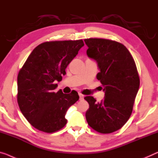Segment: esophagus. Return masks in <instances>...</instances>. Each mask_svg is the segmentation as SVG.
Instances as JSON below:
<instances>
[{
	"label": "esophagus",
	"instance_id": "34e87169",
	"mask_svg": "<svg viewBox=\"0 0 158 158\" xmlns=\"http://www.w3.org/2000/svg\"><path fill=\"white\" fill-rule=\"evenodd\" d=\"M79 99H80V100H83V99H84V96L83 94H81V93H79Z\"/></svg>",
	"mask_w": 158,
	"mask_h": 158
}]
</instances>
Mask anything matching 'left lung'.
Listing matches in <instances>:
<instances>
[{
    "instance_id": "left-lung-1",
    "label": "left lung",
    "mask_w": 158,
    "mask_h": 158,
    "mask_svg": "<svg viewBox=\"0 0 158 158\" xmlns=\"http://www.w3.org/2000/svg\"><path fill=\"white\" fill-rule=\"evenodd\" d=\"M89 57L95 60L100 69L96 75L105 96L96 103L93 96L84 98L89 104L86 112L89 126L101 133H110L123 127L133 111L140 86L135 61L123 44L102 38L85 39Z\"/></svg>"
}]
</instances>
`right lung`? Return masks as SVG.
Returning a JSON list of instances; mask_svg holds the SVG:
<instances>
[{"label":"right lung","instance_id":"add662e5","mask_svg":"<svg viewBox=\"0 0 158 158\" xmlns=\"http://www.w3.org/2000/svg\"><path fill=\"white\" fill-rule=\"evenodd\" d=\"M84 45L82 40L43 42L32 50L19 72V108L37 130L55 133L67 123L66 113L79 100L78 93L54 90L56 82L62 81L66 68Z\"/></svg>","mask_w":158,"mask_h":158}]
</instances>
